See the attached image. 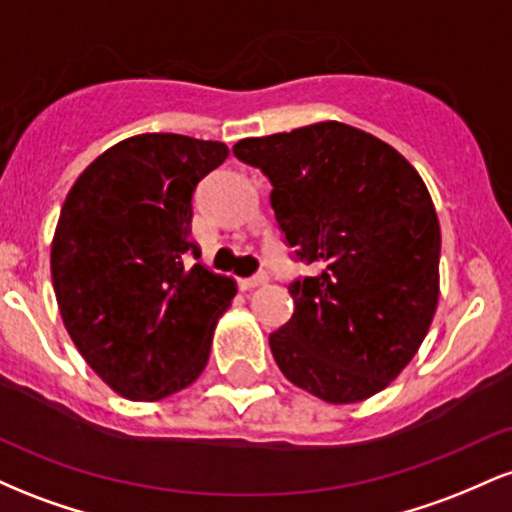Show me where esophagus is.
Instances as JSON below:
<instances>
[{
    "instance_id": "obj_1",
    "label": "esophagus",
    "mask_w": 512,
    "mask_h": 512,
    "mask_svg": "<svg viewBox=\"0 0 512 512\" xmlns=\"http://www.w3.org/2000/svg\"><path fill=\"white\" fill-rule=\"evenodd\" d=\"M264 284H267V274H255V276H248V279H240V286H243L245 291L257 289V286H264Z\"/></svg>"
}]
</instances>
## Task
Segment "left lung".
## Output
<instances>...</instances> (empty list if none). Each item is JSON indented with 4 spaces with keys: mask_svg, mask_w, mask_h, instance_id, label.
<instances>
[{
    "mask_svg": "<svg viewBox=\"0 0 512 512\" xmlns=\"http://www.w3.org/2000/svg\"><path fill=\"white\" fill-rule=\"evenodd\" d=\"M272 182L276 223L317 274L289 286L293 315L269 334L276 366L330 404L385 390L419 351L438 305L440 226L416 168L344 122L240 139Z\"/></svg>",
    "mask_w": 512,
    "mask_h": 512,
    "instance_id": "obj_1",
    "label": "left lung"
}]
</instances>
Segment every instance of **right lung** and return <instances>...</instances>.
<instances>
[{
  "instance_id": "obj_1",
  "label": "right lung",
  "mask_w": 512,
  "mask_h": 512,
  "mask_svg": "<svg viewBox=\"0 0 512 512\" xmlns=\"http://www.w3.org/2000/svg\"><path fill=\"white\" fill-rule=\"evenodd\" d=\"M221 142L137 134L110 146L64 199L50 250L69 337L117 395L156 402L202 375L236 281L190 264L192 192Z\"/></svg>"
}]
</instances>
